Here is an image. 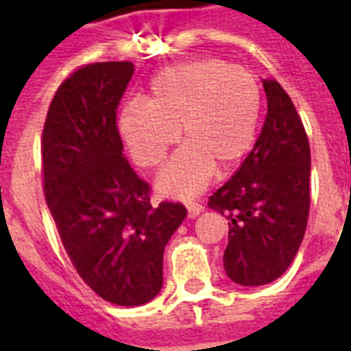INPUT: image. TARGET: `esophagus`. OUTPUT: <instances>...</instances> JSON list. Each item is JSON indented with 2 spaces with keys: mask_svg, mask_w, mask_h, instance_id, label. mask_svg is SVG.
Listing matches in <instances>:
<instances>
[{
  "mask_svg": "<svg viewBox=\"0 0 351 351\" xmlns=\"http://www.w3.org/2000/svg\"><path fill=\"white\" fill-rule=\"evenodd\" d=\"M186 208H187V217H189V219H195L197 215H200L204 211V206L198 202L186 204Z\"/></svg>",
  "mask_w": 351,
  "mask_h": 351,
  "instance_id": "34e87169",
  "label": "esophagus"
}]
</instances>
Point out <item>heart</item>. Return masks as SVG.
I'll return each instance as SVG.
<instances>
[{"label":"heart","mask_w":351,"mask_h":351,"mask_svg":"<svg viewBox=\"0 0 351 351\" xmlns=\"http://www.w3.org/2000/svg\"><path fill=\"white\" fill-rule=\"evenodd\" d=\"M262 96L245 69L222 60L167 65L154 74L147 101H129L120 112V132L132 160L153 169L164 162L178 131L186 147L160 173L156 187L171 198H191L215 169L230 173L255 142Z\"/></svg>","instance_id":"obj_1"}]
</instances>
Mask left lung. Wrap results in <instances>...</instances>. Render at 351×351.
<instances>
[{"instance_id":"left-lung-1","label":"left lung","mask_w":351,"mask_h":351,"mask_svg":"<svg viewBox=\"0 0 351 351\" xmlns=\"http://www.w3.org/2000/svg\"><path fill=\"white\" fill-rule=\"evenodd\" d=\"M267 114L240 169L209 197L230 226L224 269L242 286L278 278L293 262L310 215V142L293 101L266 78Z\"/></svg>"}]
</instances>
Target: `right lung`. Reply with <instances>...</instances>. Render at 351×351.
I'll return each mask as SVG.
<instances>
[{
	"label": "right lung",
	"mask_w": 351,
	"mask_h": 351,
	"mask_svg": "<svg viewBox=\"0 0 351 351\" xmlns=\"http://www.w3.org/2000/svg\"><path fill=\"white\" fill-rule=\"evenodd\" d=\"M131 62L82 65L58 87L41 134L47 206L84 282L118 306L162 288L165 244L186 219L180 202H151L123 156L117 123Z\"/></svg>",
	"instance_id": "1"
}]
</instances>
